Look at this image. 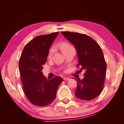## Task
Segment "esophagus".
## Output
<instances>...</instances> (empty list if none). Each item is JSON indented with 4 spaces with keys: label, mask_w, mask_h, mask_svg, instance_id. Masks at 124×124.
Returning <instances> with one entry per match:
<instances>
[{
    "label": "esophagus",
    "mask_w": 124,
    "mask_h": 124,
    "mask_svg": "<svg viewBox=\"0 0 124 124\" xmlns=\"http://www.w3.org/2000/svg\"><path fill=\"white\" fill-rule=\"evenodd\" d=\"M69 78H68V77H64L63 78V80H69Z\"/></svg>",
    "instance_id": "1"
}]
</instances>
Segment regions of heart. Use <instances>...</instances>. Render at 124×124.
Returning a JSON list of instances; mask_svg holds the SVG:
<instances>
[{"label": "heart", "mask_w": 124, "mask_h": 124, "mask_svg": "<svg viewBox=\"0 0 124 124\" xmlns=\"http://www.w3.org/2000/svg\"><path fill=\"white\" fill-rule=\"evenodd\" d=\"M59 46H60L61 50H62V51L63 52L64 54H65L67 51L69 50V49L73 48L70 44L68 43V42H62V43L60 44V45H59ZM55 46H51V47L49 48V51H48V58L51 57V56H52V55H53V54L54 53V52H55Z\"/></svg>", "instance_id": "b5f03b06"}]
</instances>
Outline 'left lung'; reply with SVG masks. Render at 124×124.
Segmentation results:
<instances>
[{
	"mask_svg": "<svg viewBox=\"0 0 124 124\" xmlns=\"http://www.w3.org/2000/svg\"><path fill=\"white\" fill-rule=\"evenodd\" d=\"M62 34L76 48L81 72L85 70L84 78L78 79L75 96L83 100H92L103 90L107 65L103 51L93 38L86 34L62 31Z\"/></svg>",
	"mask_w": 124,
	"mask_h": 124,
	"instance_id": "1",
	"label": "left lung"
}]
</instances>
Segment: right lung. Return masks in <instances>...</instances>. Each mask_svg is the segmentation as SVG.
Instances as JSON below:
<instances>
[{
  "label": "right lung",
  "instance_id": "obj_1",
  "mask_svg": "<svg viewBox=\"0 0 124 124\" xmlns=\"http://www.w3.org/2000/svg\"><path fill=\"white\" fill-rule=\"evenodd\" d=\"M58 32L36 37L26 44L19 60L23 90L30 102L37 106L45 107L55 99L62 78L56 76L47 80L42 74L48 52Z\"/></svg>",
  "mask_w": 124,
  "mask_h": 124
}]
</instances>
